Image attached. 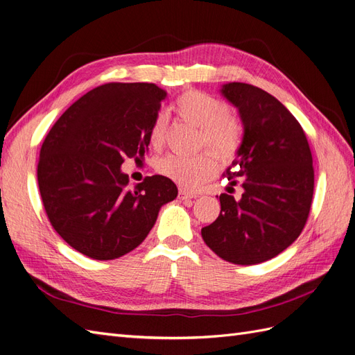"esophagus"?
<instances>
[{
    "mask_svg": "<svg viewBox=\"0 0 355 355\" xmlns=\"http://www.w3.org/2000/svg\"><path fill=\"white\" fill-rule=\"evenodd\" d=\"M179 200H191V198H197L196 194H191V192L185 191V189H179V194H178Z\"/></svg>",
    "mask_w": 355,
    "mask_h": 355,
    "instance_id": "34e87169",
    "label": "esophagus"
}]
</instances>
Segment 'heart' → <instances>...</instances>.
I'll list each match as a JSON object with an SVG mask.
<instances>
[{
	"instance_id": "1",
	"label": "heart",
	"mask_w": 355,
	"mask_h": 355,
	"mask_svg": "<svg viewBox=\"0 0 355 355\" xmlns=\"http://www.w3.org/2000/svg\"><path fill=\"white\" fill-rule=\"evenodd\" d=\"M173 110L180 120L198 127L200 146L210 149L220 161H231L237 155L243 141L241 125L231 115L230 105L223 99L201 90H187L178 96ZM167 125V115L157 114L149 128V142L154 148L163 146ZM213 154L200 153L194 157L167 154L155 159L154 168L158 175L192 189L216 173L218 163Z\"/></svg>"
}]
</instances>
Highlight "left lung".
<instances>
[{"label": "left lung", "instance_id": "obj_1", "mask_svg": "<svg viewBox=\"0 0 355 355\" xmlns=\"http://www.w3.org/2000/svg\"><path fill=\"white\" fill-rule=\"evenodd\" d=\"M222 94L240 111L244 136L227 170L240 200L220 194V214L201 237L223 261L256 265L272 259L302 232L314 194L309 144L296 118L265 90L230 83Z\"/></svg>", "mask_w": 355, "mask_h": 355}]
</instances>
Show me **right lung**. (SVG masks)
Returning <instances> with one entry per match:
<instances>
[{
	"instance_id": "right-lung-1",
	"label": "right lung",
	"mask_w": 355,
	"mask_h": 355,
	"mask_svg": "<svg viewBox=\"0 0 355 355\" xmlns=\"http://www.w3.org/2000/svg\"><path fill=\"white\" fill-rule=\"evenodd\" d=\"M166 92L149 83H108L73 102L51 127L37 178L51 227L72 249L98 261L141 244L159 207L175 200L170 179L146 176L135 189L121 171L139 159Z\"/></svg>"
}]
</instances>
